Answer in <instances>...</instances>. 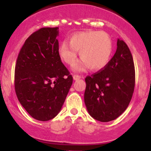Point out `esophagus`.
<instances>
[{"label": "esophagus", "mask_w": 151, "mask_h": 151, "mask_svg": "<svg viewBox=\"0 0 151 151\" xmlns=\"http://www.w3.org/2000/svg\"><path fill=\"white\" fill-rule=\"evenodd\" d=\"M73 79H74V80H77V79H81V76L77 75V74H74V75L73 76Z\"/></svg>", "instance_id": "esophagus-1"}]
</instances>
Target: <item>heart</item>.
<instances>
[{"label":"heart","instance_id":"1","mask_svg":"<svg viewBox=\"0 0 151 151\" xmlns=\"http://www.w3.org/2000/svg\"><path fill=\"white\" fill-rule=\"evenodd\" d=\"M113 43L110 35L104 31L79 32L71 35L69 43L62 42L59 46V55L67 65L75 61L79 51V61L73 65V70L81 71L89 67L97 71L103 69L110 60Z\"/></svg>","mask_w":151,"mask_h":151}]
</instances>
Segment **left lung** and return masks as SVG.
I'll return each instance as SVG.
<instances>
[{
	"label": "left lung",
	"mask_w": 151,
	"mask_h": 151,
	"mask_svg": "<svg viewBox=\"0 0 151 151\" xmlns=\"http://www.w3.org/2000/svg\"><path fill=\"white\" fill-rule=\"evenodd\" d=\"M84 103L91 117L101 122L117 119L129 106L135 87V67L129 47L118 39L106 65L85 78Z\"/></svg>",
	"instance_id": "8db88e82"
}]
</instances>
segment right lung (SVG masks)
Returning <instances> with one entry per match:
<instances>
[{
    "label": "right lung",
    "instance_id": "1",
    "mask_svg": "<svg viewBox=\"0 0 151 151\" xmlns=\"http://www.w3.org/2000/svg\"><path fill=\"white\" fill-rule=\"evenodd\" d=\"M58 27H42L25 40L15 68L18 101L34 119L46 121L59 114L73 77L59 55Z\"/></svg>",
    "mask_w": 151,
    "mask_h": 151
}]
</instances>
